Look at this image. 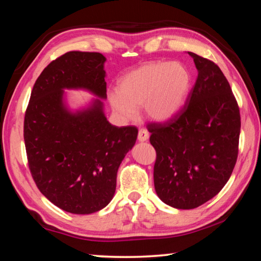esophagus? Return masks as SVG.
<instances>
[{
  "label": "esophagus",
  "mask_w": 261,
  "mask_h": 261,
  "mask_svg": "<svg viewBox=\"0 0 261 261\" xmlns=\"http://www.w3.org/2000/svg\"><path fill=\"white\" fill-rule=\"evenodd\" d=\"M149 138V134L147 130L145 129H139L138 131V140L139 141H146Z\"/></svg>",
  "instance_id": "obj_1"
}]
</instances>
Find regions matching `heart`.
Returning a JSON list of instances; mask_svg holds the SVG:
<instances>
[{"instance_id":"obj_1","label":"heart","mask_w":261,"mask_h":261,"mask_svg":"<svg viewBox=\"0 0 261 261\" xmlns=\"http://www.w3.org/2000/svg\"><path fill=\"white\" fill-rule=\"evenodd\" d=\"M191 86L189 69L179 62L151 61L131 70L109 94L113 109L124 120H134L143 106L148 118L165 122L185 102Z\"/></svg>"}]
</instances>
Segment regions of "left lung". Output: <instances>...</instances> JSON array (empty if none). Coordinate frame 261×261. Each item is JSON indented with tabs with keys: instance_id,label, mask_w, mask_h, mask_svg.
I'll list each match as a JSON object with an SVG mask.
<instances>
[{
	"instance_id": "8db88e82",
	"label": "left lung",
	"mask_w": 261,
	"mask_h": 261,
	"mask_svg": "<svg viewBox=\"0 0 261 261\" xmlns=\"http://www.w3.org/2000/svg\"><path fill=\"white\" fill-rule=\"evenodd\" d=\"M198 77L179 112L163 123H148L155 148L154 187L159 198L192 210L215 197L230 178L238 155L240 107L213 61L189 51Z\"/></svg>"
}]
</instances>
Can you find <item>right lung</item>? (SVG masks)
Masks as SVG:
<instances>
[{"instance_id": "1", "label": "right lung", "mask_w": 261, "mask_h": 261, "mask_svg": "<svg viewBox=\"0 0 261 261\" xmlns=\"http://www.w3.org/2000/svg\"><path fill=\"white\" fill-rule=\"evenodd\" d=\"M100 53L68 51L51 61L31 92L24 118L29 168L38 189L53 204L72 214H91L113 199L116 176L138 129L115 126L105 117L102 102L70 113L64 88H86L107 98Z\"/></svg>"}]
</instances>
